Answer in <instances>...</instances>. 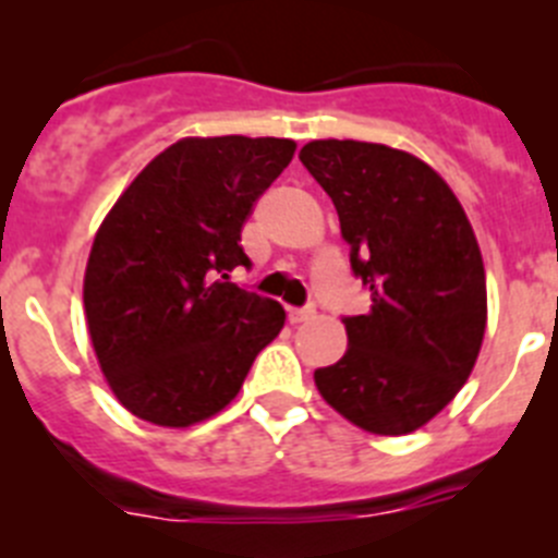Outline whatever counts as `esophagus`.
I'll use <instances>...</instances> for the list:
<instances>
[{
  "mask_svg": "<svg viewBox=\"0 0 558 558\" xmlns=\"http://www.w3.org/2000/svg\"><path fill=\"white\" fill-rule=\"evenodd\" d=\"M313 315H315V310H310V307H304V310L288 307V322L290 324H304V322H310Z\"/></svg>",
  "mask_w": 558,
  "mask_h": 558,
  "instance_id": "esophagus-1",
  "label": "esophagus"
}]
</instances>
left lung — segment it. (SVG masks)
Here are the masks:
<instances>
[{"mask_svg": "<svg viewBox=\"0 0 558 558\" xmlns=\"http://www.w3.org/2000/svg\"><path fill=\"white\" fill-rule=\"evenodd\" d=\"M338 209L352 270L372 293L343 318L349 347L315 372L327 405L360 430L405 436L450 405L486 332V270L447 181L413 153L315 140L299 153Z\"/></svg>", "mask_w": 558, "mask_h": 558, "instance_id": "left-lung-1", "label": "left lung"}]
</instances>
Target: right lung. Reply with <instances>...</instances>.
<instances>
[{
  "instance_id": "add662e5",
  "label": "right lung",
  "mask_w": 558,
  "mask_h": 558,
  "mask_svg": "<svg viewBox=\"0 0 558 558\" xmlns=\"http://www.w3.org/2000/svg\"><path fill=\"white\" fill-rule=\"evenodd\" d=\"M295 153L276 136H186L128 184L92 243L83 307L108 388L133 416L192 427L240 393L284 327L274 299L229 282L240 231Z\"/></svg>"
}]
</instances>
